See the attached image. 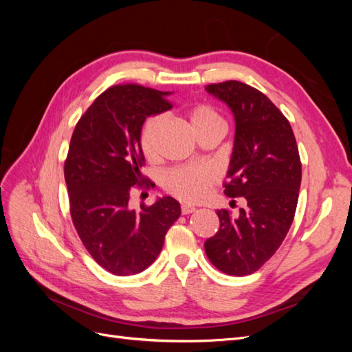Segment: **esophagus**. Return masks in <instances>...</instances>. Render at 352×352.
Instances as JSON below:
<instances>
[{"label":"esophagus","mask_w":352,"mask_h":352,"mask_svg":"<svg viewBox=\"0 0 352 352\" xmlns=\"http://www.w3.org/2000/svg\"><path fill=\"white\" fill-rule=\"evenodd\" d=\"M195 210H197V208L193 207V206H190V204H182V213L183 214H190V213H193Z\"/></svg>","instance_id":"34e87169"}]
</instances>
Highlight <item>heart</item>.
Returning a JSON list of instances; mask_svg holds the SVG:
<instances>
[{"label": "heart", "mask_w": 352, "mask_h": 352, "mask_svg": "<svg viewBox=\"0 0 352 352\" xmlns=\"http://www.w3.org/2000/svg\"><path fill=\"white\" fill-rule=\"evenodd\" d=\"M189 122L197 136L214 130L226 131V121L219 111L208 104H198L189 110ZM164 119L154 115L146 119L140 133V148L146 157H153L157 151V139L162 131ZM218 180L214 169L208 166H180L166 170L162 177L163 189L178 199L198 203L207 197L208 190Z\"/></svg>", "instance_id": "1"}]
</instances>
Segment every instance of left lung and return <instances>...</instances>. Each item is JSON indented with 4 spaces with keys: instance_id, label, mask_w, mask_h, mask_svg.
Segmentation results:
<instances>
[{
    "instance_id": "left-lung-1",
    "label": "left lung",
    "mask_w": 352,
    "mask_h": 352,
    "mask_svg": "<svg viewBox=\"0 0 352 352\" xmlns=\"http://www.w3.org/2000/svg\"><path fill=\"white\" fill-rule=\"evenodd\" d=\"M208 94L231 109L236 121L234 148L223 184L230 198L243 197L246 208L233 218L216 212L219 230L204 250L223 274L243 276L258 271L294 222L301 186V160L295 134L280 109L242 81L206 86Z\"/></svg>"
}]
</instances>
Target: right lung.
I'll return each mask as SVG.
<instances>
[{
	"instance_id": "obj_1",
	"label": "right lung",
	"mask_w": 352,
	"mask_h": 352,
	"mask_svg": "<svg viewBox=\"0 0 352 352\" xmlns=\"http://www.w3.org/2000/svg\"><path fill=\"white\" fill-rule=\"evenodd\" d=\"M168 95L140 85L109 87L80 118L65 160L74 227L96 263L119 276L145 271L182 214L170 197L129 208L134 186L154 188L140 172V131L148 116L172 107Z\"/></svg>"
}]
</instances>
